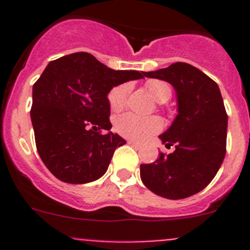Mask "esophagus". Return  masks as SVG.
Listing matches in <instances>:
<instances>
[{
	"label": "esophagus",
	"mask_w": 250,
	"mask_h": 250,
	"mask_svg": "<svg viewBox=\"0 0 250 250\" xmlns=\"http://www.w3.org/2000/svg\"><path fill=\"white\" fill-rule=\"evenodd\" d=\"M128 144H129V145H132V146H134V147H137V148H140V147H141L140 144H139V143H137V141L128 140Z\"/></svg>",
	"instance_id": "esophagus-1"
}]
</instances>
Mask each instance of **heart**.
Listing matches in <instances>:
<instances>
[{"instance_id": "heart-1", "label": "heart", "mask_w": 250, "mask_h": 250, "mask_svg": "<svg viewBox=\"0 0 250 250\" xmlns=\"http://www.w3.org/2000/svg\"><path fill=\"white\" fill-rule=\"evenodd\" d=\"M151 97L160 104L167 103L172 98L173 88L169 83L161 80H150L145 84ZM132 85L129 83H121L110 90L107 94L110 109L113 112H120L127 104ZM115 130L122 137L135 141H145L152 135L157 134L163 128L162 121L156 116L152 117H139L133 113H125L115 118Z\"/></svg>"}]
</instances>
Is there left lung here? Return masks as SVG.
Returning <instances> with one entry per match:
<instances>
[{
  "instance_id": "1",
  "label": "left lung",
  "mask_w": 250,
  "mask_h": 250,
  "mask_svg": "<svg viewBox=\"0 0 250 250\" xmlns=\"http://www.w3.org/2000/svg\"><path fill=\"white\" fill-rule=\"evenodd\" d=\"M144 75L173 85L179 113L169 129L160 135L167 147L175 145V150L141 165V180L165 198L190 197L213 180L225 158L228 113L220 89L210 77L186 62Z\"/></svg>"
}]
</instances>
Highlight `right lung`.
I'll list each match as a JSON object with an SVG mask.
<instances>
[{
    "mask_svg": "<svg viewBox=\"0 0 250 250\" xmlns=\"http://www.w3.org/2000/svg\"><path fill=\"white\" fill-rule=\"evenodd\" d=\"M144 76L109 69L85 52L47 65L32 88L30 116L40 157L55 178L85 184L104 175L116 148L125 144L109 132L107 94L115 85Z\"/></svg>",
    "mask_w": 250,
    "mask_h": 250,
    "instance_id": "add662e5",
    "label": "right lung"
}]
</instances>
